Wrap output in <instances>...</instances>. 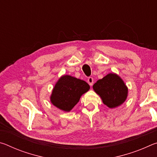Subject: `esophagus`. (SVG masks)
Returning a JSON list of instances; mask_svg holds the SVG:
<instances>
[{
    "label": "esophagus",
    "instance_id": "34e87169",
    "mask_svg": "<svg viewBox=\"0 0 157 157\" xmlns=\"http://www.w3.org/2000/svg\"><path fill=\"white\" fill-rule=\"evenodd\" d=\"M87 82H88L90 86H93V84H94V78L92 77H89L88 79H87Z\"/></svg>",
    "mask_w": 157,
    "mask_h": 157
}]
</instances>
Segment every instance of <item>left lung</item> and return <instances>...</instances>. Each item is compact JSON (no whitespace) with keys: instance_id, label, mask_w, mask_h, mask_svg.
Returning a JSON list of instances; mask_svg holds the SVG:
<instances>
[{"instance_id":"1","label":"left lung","mask_w":157,"mask_h":157,"mask_svg":"<svg viewBox=\"0 0 157 157\" xmlns=\"http://www.w3.org/2000/svg\"><path fill=\"white\" fill-rule=\"evenodd\" d=\"M93 88L102 98L103 103L111 109L123 104L128 91L122 79L114 73L108 74L98 80Z\"/></svg>"}]
</instances>
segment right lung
<instances>
[{
  "instance_id": "obj_1",
  "label": "right lung",
  "mask_w": 157,
  "mask_h": 157,
  "mask_svg": "<svg viewBox=\"0 0 157 157\" xmlns=\"http://www.w3.org/2000/svg\"><path fill=\"white\" fill-rule=\"evenodd\" d=\"M89 89V85L85 81L63 75L55 84L50 100L55 107L69 111L79 102L81 95Z\"/></svg>"
}]
</instances>
